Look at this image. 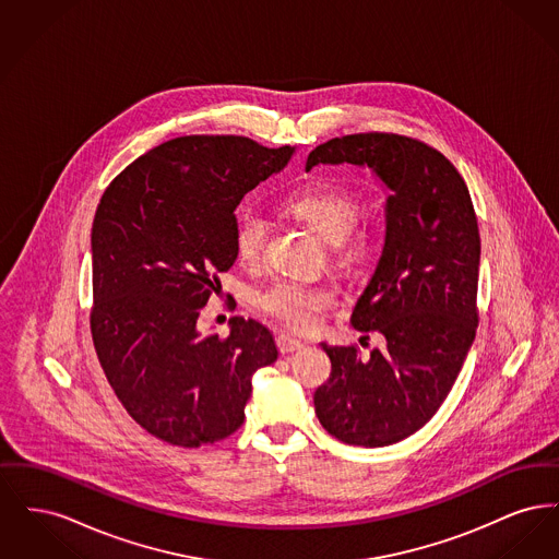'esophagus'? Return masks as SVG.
<instances>
[{
    "label": "esophagus",
    "mask_w": 559,
    "mask_h": 559,
    "mask_svg": "<svg viewBox=\"0 0 559 559\" xmlns=\"http://www.w3.org/2000/svg\"><path fill=\"white\" fill-rule=\"evenodd\" d=\"M276 347H278L281 354H292V352L301 349L304 342L297 340V337H293V335H287V333H281V335L276 337Z\"/></svg>",
    "instance_id": "1"
}]
</instances>
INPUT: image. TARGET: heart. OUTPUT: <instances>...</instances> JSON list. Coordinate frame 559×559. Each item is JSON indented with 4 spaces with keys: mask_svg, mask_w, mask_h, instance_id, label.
<instances>
[{
    "mask_svg": "<svg viewBox=\"0 0 559 559\" xmlns=\"http://www.w3.org/2000/svg\"><path fill=\"white\" fill-rule=\"evenodd\" d=\"M287 212L304 219L322 239L333 245L335 260L346 267L360 266L372 253V233L358 224L360 199L352 188L314 180L308 182L285 201ZM267 217L255 210H242L235 226V245L242 266H258L267 240ZM258 308L281 324L308 331L324 310L335 301L333 293L322 285H308L299 281H276L258 293Z\"/></svg>",
    "mask_w": 559,
    "mask_h": 559,
    "instance_id": "1",
    "label": "heart"
}]
</instances>
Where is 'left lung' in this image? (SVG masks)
I'll use <instances>...</instances> for the list:
<instances>
[{"label":"left lung","mask_w":559,"mask_h":559,"mask_svg":"<svg viewBox=\"0 0 559 559\" xmlns=\"http://www.w3.org/2000/svg\"><path fill=\"white\" fill-rule=\"evenodd\" d=\"M319 163L371 167L392 190L385 242L352 324L385 337L362 358L326 346L331 377L314 392L320 426L354 447H388L426 426L449 396L478 329V217L451 160L400 133H352L319 144Z\"/></svg>","instance_id":"left-lung-1"}]
</instances>
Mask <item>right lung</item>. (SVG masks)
Instances as JSON below:
<instances>
[{
	"label": "right lung",
	"mask_w": 559,
	"mask_h": 559,
	"mask_svg": "<svg viewBox=\"0 0 559 559\" xmlns=\"http://www.w3.org/2000/svg\"><path fill=\"white\" fill-rule=\"evenodd\" d=\"M292 146L245 135H182L130 163L92 226V340L133 421L174 447L235 433L251 374L276 360L272 333L233 317L230 335L197 320L237 260L235 210L281 171Z\"/></svg>",
	"instance_id": "obj_1"
}]
</instances>
